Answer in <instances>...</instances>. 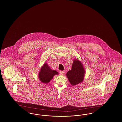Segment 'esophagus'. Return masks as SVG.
Instances as JSON below:
<instances>
[{"label": "esophagus", "instance_id": "1", "mask_svg": "<svg viewBox=\"0 0 122 122\" xmlns=\"http://www.w3.org/2000/svg\"><path fill=\"white\" fill-rule=\"evenodd\" d=\"M60 74H61V75H64V73H65V71H60Z\"/></svg>", "mask_w": 122, "mask_h": 122}]
</instances>
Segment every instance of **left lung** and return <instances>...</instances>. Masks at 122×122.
Masks as SVG:
<instances>
[{
  "label": "left lung",
  "instance_id": "1",
  "mask_svg": "<svg viewBox=\"0 0 122 122\" xmlns=\"http://www.w3.org/2000/svg\"><path fill=\"white\" fill-rule=\"evenodd\" d=\"M84 69L81 62L75 59L74 61L72 69L66 74L70 83L72 86H75L83 81L85 75Z\"/></svg>",
  "mask_w": 122,
  "mask_h": 122
}]
</instances>
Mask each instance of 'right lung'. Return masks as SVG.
Returning <instances> with one entry per match:
<instances>
[{"instance_id":"1","label":"right lung","mask_w":122,"mask_h":122,"mask_svg":"<svg viewBox=\"0 0 122 122\" xmlns=\"http://www.w3.org/2000/svg\"><path fill=\"white\" fill-rule=\"evenodd\" d=\"M58 72L55 70H51L46 63L44 64L41 67L39 74V78L41 82L43 83H47L52 80L53 76L58 75Z\"/></svg>"}]
</instances>
